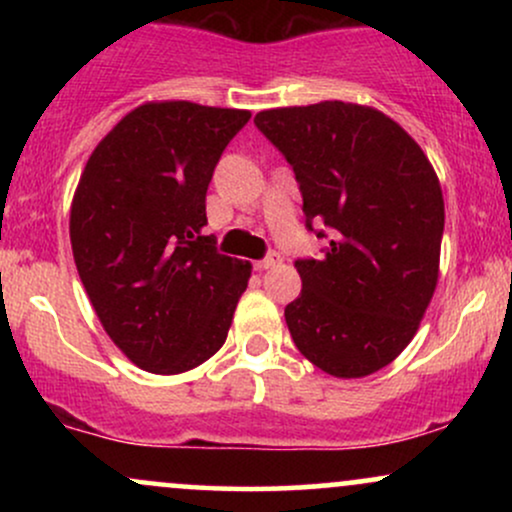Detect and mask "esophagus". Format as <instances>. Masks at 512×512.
I'll return each instance as SVG.
<instances>
[{"instance_id":"34e87169","label":"esophagus","mask_w":512,"mask_h":512,"mask_svg":"<svg viewBox=\"0 0 512 512\" xmlns=\"http://www.w3.org/2000/svg\"><path fill=\"white\" fill-rule=\"evenodd\" d=\"M276 264H281V257L276 255V252H272V255L264 257V260L255 262V269H260V272H264V269H272V267H276Z\"/></svg>"}]
</instances>
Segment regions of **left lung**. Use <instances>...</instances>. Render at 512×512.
Returning <instances> with one entry per match:
<instances>
[{"label":"left lung","mask_w":512,"mask_h":512,"mask_svg":"<svg viewBox=\"0 0 512 512\" xmlns=\"http://www.w3.org/2000/svg\"><path fill=\"white\" fill-rule=\"evenodd\" d=\"M255 125L293 166L305 219L330 228L322 260H298L284 317L298 351L334 378H363L407 349L438 286L443 190L419 144L378 108H272ZM325 236V233H317Z\"/></svg>","instance_id":"1"}]
</instances>
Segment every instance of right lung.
Listing matches in <instances>:
<instances>
[{"label": "right lung", "instance_id": "obj_1", "mask_svg": "<svg viewBox=\"0 0 512 512\" xmlns=\"http://www.w3.org/2000/svg\"><path fill=\"white\" fill-rule=\"evenodd\" d=\"M250 110L146 101L88 156L69 240L88 301L134 366L197 368L226 342L252 264L219 255L207 190Z\"/></svg>", "mask_w": 512, "mask_h": 512}]
</instances>
